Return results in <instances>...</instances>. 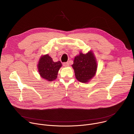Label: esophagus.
<instances>
[{"mask_svg": "<svg viewBox=\"0 0 134 134\" xmlns=\"http://www.w3.org/2000/svg\"><path fill=\"white\" fill-rule=\"evenodd\" d=\"M63 66L64 67H68L69 66V64L68 63H64L63 64Z\"/></svg>", "mask_w": 134, "mask_h": 134, "instance_id": "1", "label": "esophagus"}]
</instances>
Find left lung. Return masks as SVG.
<instances>
[{
	"mask_svg": "<svg viewBox=\"0 0 134 134\" xmlns=\"http://www.w3.org/2000/svg\"><path fill=\"white\" fill-rule=\"evenodd\" d=\"M76 79L80 82H88L95 76L97 70V62L92 51L84 54L82 52L76 55L71 65Z\"/></svg>",
	"mask_w": 134,
	"mask_h": 134,
	"instance_id": "8db88e82",
	"label": "left lung"
}]
</instances>
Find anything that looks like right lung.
Segmentation results:
<instances>
[{"instance_id": "right-lung-1", "label": "right lung", "mask_w": 134, "mask_h": 134, "mask_svg": "<svg viewBox=\"0 0 134 134\" xmlns=\"http://www.w3.org/2000/svg\"><path fill=\"white\" fill-rule=\"evenodd\" d=\"M37 66L41 77L51 82L57 79L62 64L60 61L54 62L51 57L47 54L41 56Z\"/></svg>"}]
</instances>
